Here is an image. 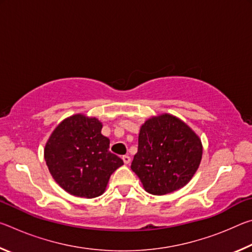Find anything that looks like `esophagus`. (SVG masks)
I'll list each match as a JSON object with an SVG mask.
<instances>
[{"mask_svg":"<svg viewBox=\"0 0 252 252\" xmlns=\"http://www.w3.org/2000/svg\"><path fill=\"white\" fill-rule=\"evenodd\" d=\"M122 160H123V162H125L126 164H129L130 162H131V158L129 156H123L122 157Z\"/></svg>","mask_w":252,"mask_h":252,"instance_id":"34e87169","label":"esophagus"}]
</instances>
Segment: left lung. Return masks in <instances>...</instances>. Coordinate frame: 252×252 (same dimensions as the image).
Here are the masks:
<instances>
[{"mask_svg": "<svg viewBox=\"0 0 252 252\" xmlns=\"http://www.w3.org/2000/svg\"><path fill=\"white\" fill-rule=\"evenodd\" d=\"M202 159L201 139L169 113L152 117L140 127L138 152L131 169L147 192L171 193L189 182Z\"/></svg>", "mask_w": 252, "mask_h": 252, "instance_id": "1", "label": "left lung"}]
</instances>
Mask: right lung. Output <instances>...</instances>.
I'll return each mask as SVG.
<instances>
[{"label": "right lung", "mask_w": 252, "mask_h": 252, "mask_svg": "<svg viewBox=\"0 0 252 252\" xmlns=\"http://www.w3.org/2000/svg\"><path fill=\"white\" fill-rule=\"evenodd\" d=\"M102 122L78 113L60 122L44 148L51 176L67 193L92 199L104 192L109 179L123 161L109 151Z\"/></svg>", "instance_id": "right-lung-1"}]
</instances>
